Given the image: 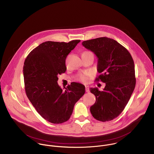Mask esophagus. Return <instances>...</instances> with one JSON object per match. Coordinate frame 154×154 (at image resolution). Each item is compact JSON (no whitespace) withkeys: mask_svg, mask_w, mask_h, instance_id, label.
<instances>
[{"mask_svg":"<svg viewBox=\"0 0 154 154\" xmlns=\"http://www.w3.org/2000/svg\"><path fill=\"white\" fill-rule=\"evenodd\" d=\"M85 91H86L87 93H89V92H90V88H89V87H88V86L85 85Z\"/></svg>","mask_w":154,"mask_h":154,"instance_id":"34e87169","label":"esophagus"}]
</instances>
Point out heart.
<instances>
[{
  "label": "heart",
  "mask_w": 154,
  "mask_h": 154,
  "mask_svg": "<svg viewBox=\"0 0 154 154\" xmlns=\"http://www.w3.org/2000/svg\"><path fill=\"white\" fill-rule=\"evenodd\" d=\"M90 76V73L88 72H85L82 74H81L79 76V80L83 82H87L88 79V76Z\"/></svg>",
  "instance_id": "1"
}]
</instances>
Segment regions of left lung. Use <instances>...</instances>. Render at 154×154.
<instances>
[{"mask_svg":"<svg viewBox=\"0 0 154 154\" xmlns=\"http://www.w3.org/2000/svg\"><path fill=\"white\" fill-rule=\"evenodd\" d=\"M82 45L98 58L96 81L106 84L103 91L91 88L96 98L90 107L93 116L98 121H111L123 111L136 86L134 63L128 51L117 41L106 37L82 42Z\"/></svg>","mask_w":154,"mask_h":154,"instance_id":"1","label":"left lung"}]
</instances>
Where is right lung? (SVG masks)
<instances>
[{
	"label": "right lung",
	"instance_id": "1",
	"mask_svg": "<svg viewBox=\"0 0 154 154\" xmlns=\"http://www.w3.org/2000/svg\"><path fill=\"white\" fill-rule=\"evenodd\" d=\"M80 40L68 43L47 41L33 49L23 66L26 95L39 114L53 124L69 120L75 103L85 94V86L72 82L65 90L57 83L66 70V58Z\"/></svg>",
	"mask_w": 154,
	"mask_h": 154
}]
</instances>
